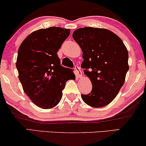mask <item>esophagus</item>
<instances>
[{
    "label": "esophagus",
    "mask_w": 146,
    "mask_h": 146,
    "mask_svg": "<svg viewBox=\"0 0 146 146\" xmlns=\"http://www.w3.org/2000/svg\"><path fill=\"white\" fill-rule=\"evenodd\" d=\"M75 71H76V76H77V77L81 78L82 72H81V69H80V67L79 66H77V65H75Z\"/></svg>",
    "instance_id": "34e87169"
}]
</instances>
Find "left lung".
Instances as JSON below:
<instances>
[{"instance_id":"8db88e82","label":"left lung","mask_w":146,"mask_h":146,"mask_svg":"<svg viewBox=\"0 0 146 146\" xmlns=\"http://www.w3.org/2000/svg\"><path fill=\"white\" fill-rule=\"evenodd\" d=\"M83 52L81 66L93 88L81 94L86 104L100 108L110 104L124 85L129 69L128 52L122 40L109 30L85 27L73 33Z\"/></svg>"}]
</instances>
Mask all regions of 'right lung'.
Returning a JSON list of instances; mask_svg holds the SVG:
<instances>
[{"mask_svg": "<svg viewBox=\"0 0 146 146\" xmlns=\"http://www.w3.org/2000/svg\"><path fill=\"white\" fill-rule=\"evenodd\" d=\"M71 30L59 27L39 29L26 37L18 49L16 68L23 90L33 103L44 109L55 107L60 102L73 73L60 65L57 53Z\"/></svg>", "mask_w": 146, "mask_h": 146, "instance_id": "right-lung-1", "label": "right lung"}]
</instances>
